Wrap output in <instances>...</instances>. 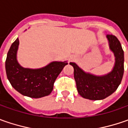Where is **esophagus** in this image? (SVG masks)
<instances>
[{
	"label": "esophagus",
	"instance_id": "obj_1",
	"mask_svg": "<svg viewBox=\"0 0 128 128\" xmlns=\"http://www.w3.org/2000/svg\"><path fill=\"white\" fill-rule=\"evenodd\" d=\"M76 57L75 56H70V58H69V61H72V60H76Z\"/></svg>",
	"mask_w": 128,
	"mask_h": 128
}]
</instances>
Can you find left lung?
I'll return each instance as SVG.
<instances>
[{
  "mask_svg": "<svg viewBox=\"0 0 128 128\" xmlns=\"http://www.w3.org/2000/svg\"><path fill=\"white\" fill-rule=\"evenodd\" d=\"M109 47L115 56V65L110 72L96 76L86 72L75 62H70L74 68V78L80 96L91 100H103L112 95L120 86L124 72V52L118 39L107 35Z\"/></svg>",
  "mask_w": 128,
  "mask_h": 128,
  "instance_id": "1",
  "label": "left lung"
}]
</instances>
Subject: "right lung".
<instances>
[{"instance_id":"obj_1","label":"right lung","mask_w":128,"mask_h":128,"mask_svg":"<svg viewBox=\"0 0 128 128\" xmlns=\"http://www.w3.org/2000/svg\"><path fill=\"white\" fill-rule=\"evenodd\" d=\"M19 40L12 42L8 52L6 71L9 82L15 90L32 98L48 96L53 89L54 82L68 62L52 61L37 69L22 67L18 62L17 52Z\"/></svg>"}]
</instances>
